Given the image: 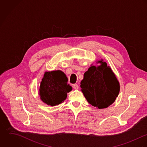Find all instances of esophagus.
<instances>
[{"instance_id": "34e87169", "label": "esophagus", "mask_w": 147, "mask_h": 147, "mask_svg": "<svg viewBox=\"0 0 147 147\" xmlns=\"http://www.w3.org/2000/svg\"><path fill=\"white\" fill-rule=\"evenodd\" d=\"M73 88L76 89V90H78V88H79V86H78V85L77 84H74L73 85Z\"/></svg>"}]
</instances>
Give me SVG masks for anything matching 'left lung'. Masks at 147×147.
Wrapping results in <instances>:
<instances>
[{
    "label": "left lung",
    "instance_id": "obj_1",
    "mask_svg": "<svg viewBox=\"0 0 147 147\" xmlns=\"http://www.w3.org/2000/svg\"><path fill=\"white\" fill-rule=\"evenodd\" d=\"M91 65L81 82V91L88 103L98 109L107 108L117 98L120 84L111 68L103 59Z\"/></svg>",
    "mask_w": 147,
    "mask_h": 147
}]
</instances>
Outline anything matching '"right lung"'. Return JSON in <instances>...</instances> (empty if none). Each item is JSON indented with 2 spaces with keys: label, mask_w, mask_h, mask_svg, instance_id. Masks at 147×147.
<instances>
[{
  "label": "right lung",
  "mask_w": 147,
  "mask_h": 147,
  "mask_svg": "<svg viewBox=\"0 0 147 147\" xmlns=\"http://www.w3.org/2000/svg\"><path fill=\"white\" fill-rule=\"evenodd\" d=\"M67 81L66 74L61 70L45 72L38 92L41 101L51 106L62 103L67 98V93L73 89L67 84Z\"/></svg>",
  "instance_id": "obj_1"
}]
</instances>
